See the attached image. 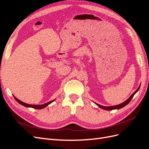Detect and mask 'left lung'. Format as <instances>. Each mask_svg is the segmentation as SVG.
<instances>
[{
  "mask_svg": "<svg viewBox=\"0 0 149 149\" xmlns=\"http://www.w3.org/2000/svg\"><path fill=\"white\" fill-rule=\"evenodd\" d=\"M140 86H139V87L138 88V89L136 90V91H135L131 96H130V97H129V98L128 99V100H126L125 102H124L123 103H122V104H119V105H117V106H108V107H106V106H101V105H100V104H96H96L97 105V106H98L99 107H101V108H102V109H105V110H113V109H120V108H122V107H124L125 106H126L127 104H128L130 102V101H131V100L132 99V97H134V94H136L138 91H139V88H140Z\"/></svg>",
  "mask_w": 149,
  "mask_h": 149,
  "instance_id": "1",
  "label": "left lung"
}]
</instances>
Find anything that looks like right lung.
<instances>
[{
    "label": "right lung",
    "instance_id": "right-lung-1",
    "mask_svg": "<svg viewBox=\"0 0 149 149\" xmlns=\"http://www.w3.org/2000/svg\"><path fill=\"white\" fill-rule=\"evenodd\" d=\"M15 100H16L18 102L20 103V104H22V105H23V106H25V107H30L34 108V109H43V108L47 107L48 104H49L52 103L53 101H55V100H53V101L48 102H47V103H45V104H41V105H31V104H26V103H25V102H22V101H20L19 100H18V99L16 98V97H15Z\"/></svg>",
    "mask_w": 149,
    "mask_h": 149
}]
</instances>
